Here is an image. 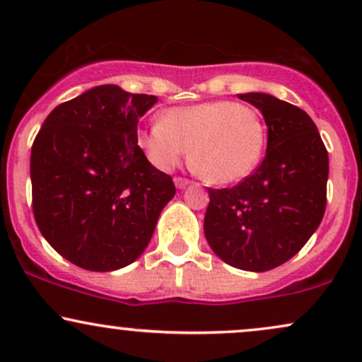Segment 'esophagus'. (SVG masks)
<instances>
[{"label":"esophagus","instance_id":"obj_1","mask_svg":"<svg viewBox=\"0 0 362 362\" xmlns=\"http://www.w3.org/2000/svg\"><path fill=\"white\" fill-rule=\"evenodd\" d=\"M173 182H175V185L178 187V189H185L187 185H190L189 178H184V177H175L173 178Z\"/></svg>","mask_w":362,"mask_h":362}]
</instances>
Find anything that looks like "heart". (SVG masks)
I'll return each mask as SVG.
<instances>
[{
  "label": "heart",
  "mask_w": 362,
  "mask_h": 362,
  "mask_svg": "<svg viewBox=\"0 0 362 362\" xmlns=\"http://www.w3.org/2000/svg\"><path fill=\"white\" fill-rule=\"evenodd\" d=\"M139 146L161 170L175 168L190 148V165L206 182L235 184L259 165L265 127L253 107L231 100L202 102L165 112L141 129Z\"/></svg>",
  "instance_id": "heart-1"
}]
</instances>
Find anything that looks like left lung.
<instances>
[{"mask_svg":"<svg viewBox=\"0 0 362 362\" xmlns=\"http://www.w3.org/2000/svg\"><path fill=\"white\" fill-rule=\"evenodd\" d=\"M267 124L262 163L230 189H207L204 233L219 259L265 272L305 247L325 214L328 153L300 107L267 93H243Z\"/></svg>","mask_w":362,"mask_h":362,"instance_id":"left-lung-1","label":"left lung"}]
</instances>
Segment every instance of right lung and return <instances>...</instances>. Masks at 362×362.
<instances>
[{"mask_svg": "<svg viewBox=\"0 0 362 362\" xmlns=\"http://www.w3.org/2000/svg\"><path fill=\"white\" fill-rule=\"evenodd\" d=\"M158 102L117 85L57 105L32 144V209L40 233L78 267L132 264L175 195L172 177L138 144V120Z\"/></svg>", "mask_w": 362, "mask_h": 362, "instance_id": "obj_1", "label": "right lung"}]
</instances>
